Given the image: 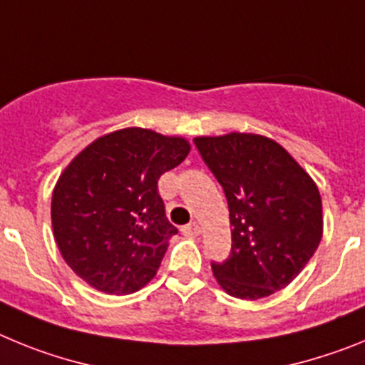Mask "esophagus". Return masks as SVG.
I'll use <instances>...</instances> for the list:
<instances>
[{
    "label": "esophagus",
    "mask_w": 365,
    "mask_h": 365,
    "mask_svg": "<svg viewBox=\"0 0 365 365\" xmlns=\"http://www.w3.org/2000/svg\"><path fill=\"white\" fill-rule=\"evenodd\" d=\"M182 234L188 235V237H195V235L201 234V227H199L197 222L193 221L190 222V225H186V227H182Z\"/></svg>",
    "instance_id": "obj_1"
}]
</instances>
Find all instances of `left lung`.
Masks as SVG:
<instances>
[{
  "label": "left lung",
  "mask_w": 365,
  "mask_h": 365,
  "mask_svg": "<svg viewBox=\"0 0 365 365\" xmlns=\"http://www.w3.org/2000/svg\"><path fill=\"white\" fill-rule=\"evenodd\" d=\"M228 201L232 250L212 261L230 296L259 299L282 291L320 245L322 197L314 180L278 143L261 135L193 138Z\"/></svg>",
  "instance_id": "1"
}]
</instances>
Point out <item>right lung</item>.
<instances>
[{"mask_svg":"<svg viewBox=\"0 0 365 365\" xmlns=\"http://www.w3.org/2000/svg\"><path fill=\"white\" fill-rule=\"evenodd\" d=\"M188 153L185 138L125 128L74 157L54 186L51 217L63 259L83 282L131 294L157 274L177 234L157 185Z\"/></svg>","mask_w":365,"mask_h":365,"instance_id":"1","label":"right lung"}]
</instances>
